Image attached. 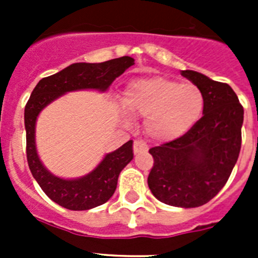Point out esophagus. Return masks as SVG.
I'll list each match as a JSON object with an SVG mask.
<instances>
[{
  "instance_id": "1",
  "label": "esophagus",
  "mask_w": 258,
  "mask_h": 258,
  "mask_svg": "<svg viewBox=\"0 0 258 258\" xmlns=\"http://www.w3.org/2000/svg\"><path fill=\"white\" fill-rule=\"evenodd\" d=\"M133 150L136 154H141V152H146L147 151V145H146L143 141L137 140L134 141V145H133Z\"/></svg>"
}]
</instances>
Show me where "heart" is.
Returning <instances> with one entry per match:
<instances>
[{"mask_svg": "<svg viewBox=\"0 0 258 258\" xmlns=\"http://www.w3.org/2000/svg\"><path fill=\"white\" fill-rule=\"evenodd\" d=\"M125 106L134 115L145 116L146 132L151 138L169 142L183 136L199 120L204 95L194 84L151 77L129 85Z\"/></svg>", "mask_w": 258, "mask_h": 258, "instance_id": "heart-1", "label": "heart"}]
</instances>
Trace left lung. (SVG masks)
Segmentation results:
<instances>
[{"instance_id":"1","label":"left lung","mask_w":258,"mask_h":258,"mask_svg":"<svg viewBox=\"0 0 258 258\" xmlns=\"http://www.w3.org/2000/svg\"><path fill=\"white\" fill-rule=\"evenodd\" d=\"M204 95V115L183 136L149 150L154 165L149 187L168 206L195 208L226 184L241 147L244 109L227 84L182 71Z\"/></svg>"}]
</instances>
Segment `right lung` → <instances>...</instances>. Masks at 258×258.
<instances>
[{
    "mask_svg": "<svg viewBox=\"0 0 258 258\" xmlns=\"http://www.w3.org/2000/svg\"><path fill=\"white\" fill-rule=\"evenodd\" d=\"M134 64L131 56L103 63H75L51 76L44 77L33 89L24 109L27 161L32 175L47 197L71 211H86L102 206L112 197L118 174L133 159V142L127 141L116 151L106 155L90 174L79 179H61L47 172L36 152L35 125L38 113L59 95L80 89L106 90L113 80Z\"/></svg>",
    "mask_w": 258,
    "mask_h": 258,
    "instance_id": "right-lung-1",
    "label": "right lung"
}]
</instances>
